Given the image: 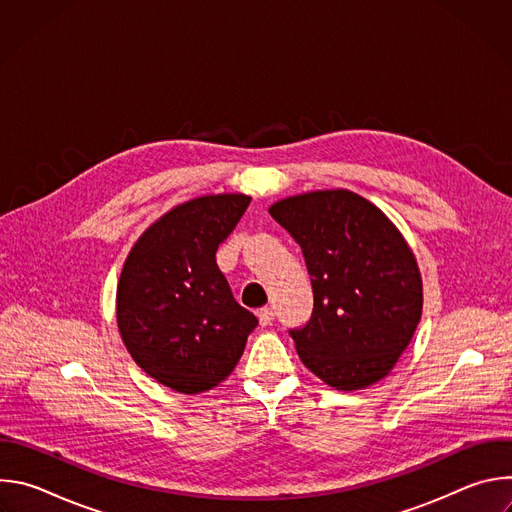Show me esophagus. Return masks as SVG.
Masks as SVG:
<instances>
[{"mask_svg": "<svg viewBox=\"0 0 512 512\" xmlns=\"http://www.w3.org/2000/svg\"><path fill=\"white\" fill-rule=\"evenodd\" d=\"M257 316H259L261 326H269V324L273 322V318H275V314H273L271 308H261V310L257 312Z\"/></svg>", "mask_w": 512, "mask_h": 512, "instance_id": "34e87169", "label": "esophagus"}]
</instances>
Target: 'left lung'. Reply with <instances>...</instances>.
Returning a JSON list of instances; mask_svg holds the SVG:
<instances>
[{"label":"left lung","mask_w":512,"mask_h":512,"mask_svg":"<svg viewBox=\"0 0 512 512\" xmlns=\"http://www.w3.org/2000/svg\"><path fill=\"white\" fill-rule=\"evenodd\" d=\"M304 255L314 310L291 328L306 367L338 391L381 381L421 318V277L389 218L348 190L291 196L269 208Z\"/></svg>","instance_id":"8db88e82"}]
</instances>
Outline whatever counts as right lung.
Listing matches in <instances>:
<instances>
[{
    "label": "right lung",
    "instance_id": "1",
    "mask_svg": "<svg viewBox=\"0 0 512 512\" xmlns=\"http://www.w3.org/2000/svg\"><path fill=\"white\" fill-rule=\"evenodd\" d=\"M251 198L202 196L164 214L131 249L117 287V324L139 367L196 395L225 381L259 320L233 298L216 249Z\"/></svg>",
    "mask_w": 512,
    "mask_h": 512
}]
</instances>
